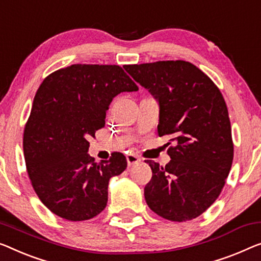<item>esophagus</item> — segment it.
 Listing matches in <instances>:
<instances>
[{"instance_id":"1","label":"esophagus","mask_w":261,"mask_h":261,"mask_svg":"<svg viewBox=\"0 0 261 261\" xmlns=\"http://www.w3.org/2000/svg\"><path fill=\"white\" fill-rule=\"evenodd\" d=\"M126 161H127V166L131 168V166H134L136 164H138V163H141V158H138L137 155H134V154H127L126 155Z\"/></svg>"}]
</instances>
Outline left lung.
<instances>
[{
	"mask_svg": "<svg viewBox=\"0 0 261 261\" xmlns=\"http://www.w3.org/2000/svg\"><path fill=\"white\" fill-rule=\"evenodd\" d=\"M124 68L157 99L158 135H170L174 142L164 168L146 161L152 170L144 189L146 204L168 220L194 219L215 203L232 166L231 123L224 97L190 62L159 61Z\"/></svg>",
	"mask_w": 261,
	"mask_h": 261,
	"instance_id": "1",
	"label": "left lung"
}]
</instances>
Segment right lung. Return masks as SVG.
<instances>
[{
    "instance_id": "obj_1",
    "label": "right lung",
    "mask_w": 261,
    "mask_h": 261,
    "mask_svg": "<svg viewBox=\"0 0 261 261\" xmlns=\"http://www.w3.org/2000/svg\"><path fill=\"white\" fill-rule=\"evenodd\" d=\"M137 90L119 65L72 64L42 82L24 127L23 151L35 192L56 216L82 221L106 208L109 180L127 162L114 152L109 161L95 163L88 138L106 125L114 97Z\"/></svg>"
}]
</instances>
